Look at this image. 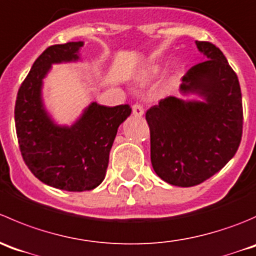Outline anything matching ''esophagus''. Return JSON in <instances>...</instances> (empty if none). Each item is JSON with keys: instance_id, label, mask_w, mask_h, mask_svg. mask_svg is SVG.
<instances>
[{"instance_id": "34e87169", "label": "esophagus", "mask_w": 256, "mask_h": 256, "mask_svg": "<svg viewBox=\"0 0 256 256\" xmlns=\"http://www.w3.org/2000/svg\"><path fill=\"white\" fill-rule=\"evenodd\" d=\"M132 110H133V114L136 116V117H142L144 113L143 106L138 104V103H136V104H134L133 107H132Z\"/></svg>"}]
</instances>
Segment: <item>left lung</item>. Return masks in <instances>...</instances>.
<instances>
[{"label": "left lung", "instance_id": "1", "mask_svg": "<svg viewBox=\"0 0 256 256\" xmlns=\"http://www.w3.org/2000/svg\"><path fill=\"white\" fill-rule=\"evenodd\" d=\"M196 43L206 60L186 72L179 90L182 94L194 93L203 100L170 96L146 113L154 172L176 186H198L218 173L235 156L242 134L236 73L216 46Z\"/></svg>", "mask_w": 256, "mask_h": 256}]
</instances>
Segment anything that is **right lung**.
<instances>
[{
    "mask_svg": "<svg viewBox=\"0 0 256 256\" xmlns=\"http://www.w3.org/2000/svg\"><path fill=\"white\" fill-rule=\"evenodd\" d=\"M83 42L48 47L22 82L14 123L22 158L42 183L67 192L92 190L106 176L118 127L130 116L128 104L106 107L93 102L70 127L58 126L42 100L43 78L54 63L80 60Z\"/></svg>",
    "mask_w": 256,
    "mask_h": 256,
    "instance_id": "add662e5",
    "label": "right lung"
}]
</instances>
